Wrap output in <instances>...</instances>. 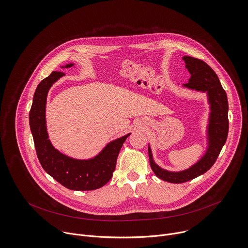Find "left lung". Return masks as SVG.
<instances>
[{"instance_id":"1","label":"left lung","mask_w":248,"mask_h":248,"mask_svg":"<svg viewBox=\"0 0 248 248\" xmlns=\"http://www.w3.org/2000/svg\"><path fill=\"white\" fill-rule=\"evenodd\" d=\"M183 60L190 74L188 82L185 83L184 86L191 90L206 92L208 96L211 110L207 127L208 147L204 156L189 169L181 171H170L160 168L154 162L150 146H148L150 166L154 173L159 179L171 184H183L206 172L216 162L226 143L229 132V103L218 76L211 66L199 59L185 56Z\"/></svg>"}]
</instances>
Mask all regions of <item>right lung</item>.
<instances>
[{
	"instance_id": "1",
	"label": "right lung",
	"mask_w": 248,
	"mask_h": 248,
	"mask_svg": "<svg viewBox=\"0 0 248 248\" xmlns=\"http://www.w3.org/2000/svg\"><path fill=\"white\" fill-rule=\"evenodd\" d=\"M74 63L62 67H70ZM64 74L53 72L37 86L29 112V124L35 149L42 168L62 186L73 190H94L113 176L120 150L130 133L107 144L97 156L88 160L67 157L52 145L46 127V100L49 89Z\"/></svg>"
}]
</instances>
